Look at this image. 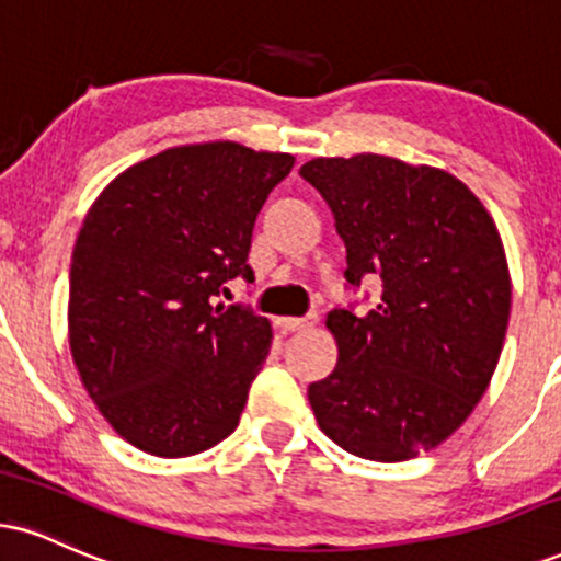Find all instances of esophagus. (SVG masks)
<instances>
[{
	"label": "esophagus",
	"instance_id": "34e87169",
	"mask_svg": "<svg viewBox=\"0 0 561 561\" xmlns=\"http://www.w3.org/2000/svg\"><path fill=\"white\" fill-rule=\"evenodd\" d=\"M316 321H319V316L310 313V316H306V319H293V316H285V319H279L276 323L282 327V332H300V329L313 327Z\"/></svg>",
	"mask_w": 561,
	"mask_h": 561
}]
</instances>
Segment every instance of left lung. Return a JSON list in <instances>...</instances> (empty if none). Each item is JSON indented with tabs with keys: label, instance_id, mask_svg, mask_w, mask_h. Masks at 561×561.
I'll use <instances>...</instances> for the list:
<instances>
[{
	"label": "left lung",
	"instance_id": "left-lung-1",
	"mask_svg": "<svg viewBox=\"0 0 561 561\" xmlns=\"http://www.w3.org/2000/svg\"><path fill=\"white\" fill-rule=\"evenodd\" d=\"M334 214L347 282H381L368 313L327 316L340 357L308 400L350 455L402 462L438 447L489 389L512 282L499 229L465 182L379 153L300 167Z\"/></svg>",
	"mask_w": 561,
	"mask_h": 561
}]
</instances>
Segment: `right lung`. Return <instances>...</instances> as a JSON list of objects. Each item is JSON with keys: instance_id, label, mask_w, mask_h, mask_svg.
I'll list each match as a JSON object with an SVG mask.
<instances>
[{"instance_id": "obj_1", "label": "right lung", "mask_w": 561, "mask_h": 561, "mask_svg": "<svg viewBox=\"0 0 561 561\" xmlns=\"http://www.w3.org/2000/svg\"><path fill=\"white\" fill-rule=\"evenodd\" d=\"M295 157L234 140L174 146L117 174L72 248L67 336L80 381L125 442L191 457L238 428L272 323L211 306L248 266L255 216Z\"/></svg>"}]
</instances>
